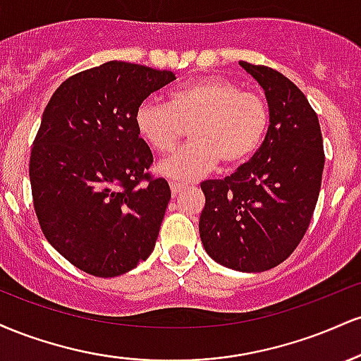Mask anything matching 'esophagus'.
Returning <instances> with one entry per match:
<instances>
[{"label": "esophagus", "instance_id": "esophagus-1", "mask_svg": "<svg viewBox=\"0 0 361 361\" xmlns=\"http://www.w3.org/2000/svg\"><path fill=\"white\" fill-rule=\"evenodd\" d=\"M169 188H171L173 195H178L180 192H183V190L186 188V185L180 183V181H171V183H169Z\"/></svg>", "mask_w": 361, "mask_h": 361}]
</instances>
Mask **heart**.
I'll list each match as a JSON object with an SVG mask.
<instances>
[{
	"instance_id": "b5f03b06",
	"label": "heart",
	"mask_w": 361,
	"mask_h": 361,
	"mask_svg": "<svg viewBox=\"0 0 361 361\" xmlns=\"http://www.w3.org/2000/svg\"><path fill=\"white\" fill-rule=\"evenodd\" d=\"M139 135L156 152H169L190 126L192 142L157 164L173 180H197L221 163L235 168L258 151L267 134L268 106L259 94L226 78L204 76L175 90L169 103L146 98L134 115Z\"/></svg>"
}]
</instances>
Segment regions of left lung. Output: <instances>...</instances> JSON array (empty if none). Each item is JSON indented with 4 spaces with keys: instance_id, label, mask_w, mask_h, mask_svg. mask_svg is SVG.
<instances>
[{
    "instance_id": "1",
    "label": "left lung",
    "mask_w": 361,
    "mask_h": 361,
    "mask_svg": "<svg viewBox=\"0 0 361 361\" xmlns=\"http://www.w3.org/2000/svg\"><path fill=\"white\" fill-rule=\"evenodd\" d=\"M239 66L264 91L270 126L251 161L224 180L202 183L198 231L207 255L235 271L271 270L307 231L324 169L319 118L288 78L250 62Z\"/></svg>"
}]
</instances>
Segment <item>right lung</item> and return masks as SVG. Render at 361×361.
Masks as SVG:
<instances>
[{"instance_id": "obj_1", "label": "right lung", "mask_w": 361, "mask_h": 361, "mask_svg": "<svg viewBox=\"0 0 361 361\" xmlns=\"http://www.w3.org/2000/svg\"><path fill=\"white\" fill-rule=\"evenodd\" d=\"M171 71L110 61L66 80L45 106L30 154L37 219L51 246L90 275L134 270L154 250L171 190L146 169L139 103Z\"/></svg>"}]
</instances>
